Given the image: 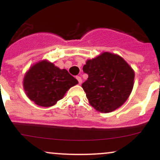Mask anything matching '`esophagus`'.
I'll return each instance as SVG.
<instances>
[{"label":"esophagus","mask_w":160,"mask_h":160,"mask_svg":"<svg viewBox=\"0 0 160 160\" xmlns=\"http://www.w3.org/2000/svg\"><path fill=\"white\" fill-rule=\"evenodd\" d=\"M76 78H77V80H78L79 83L81 84V82H82V79H81V78H80V77H79V76H77Z\"/></svg>","instance_id":"34e87169"}]
</instances>
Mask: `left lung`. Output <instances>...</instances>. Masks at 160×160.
Returning <instances> with one entry per match:
<instances>
[{
    "mask_svg": "<svg viewBox=\"0 0 160 160\" xmlns=\"http://www.w3.org/2000/svg\"><path fill=\"white\" fill-rule=\"evenodd\" d=\"M88 78L82 87L95 109L103 113L115 111L131 94L135 73L122 57L110 52L88 60L82 68Z\"/></svg>",
    "mask_w": 160,
    "mask_h": 160,
    "instance_id": "8db88e82",
    "label": "left lung"
}]
</instances>
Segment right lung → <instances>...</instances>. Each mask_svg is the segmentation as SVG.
Wrapping results in <instances>:
<instances>
[{
  "mask_svg": "<svg viewBox=\"0 0 160 160\" xmlns=\"http://www.w3.org/2000/svg\"><path fill=\"white\" fill-rule=\"evenodd\" d=\"M77 79L65 69H59L47 61L33 65L25 74L23 86L29 98L38 105L50 107L62 99Z\"/></svg>",
  "mask_w": 160,
  "mask_h": 160,
  "instance_id": "1",
  "label": "right lung"
}]
</instances>
